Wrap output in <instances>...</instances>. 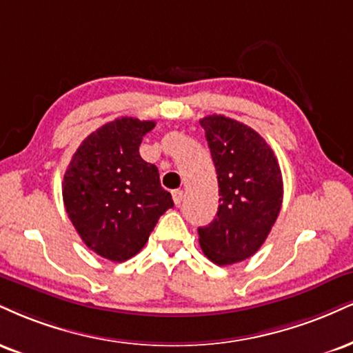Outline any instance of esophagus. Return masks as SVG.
<instances>
[{
    "instance_id": "esophagus-1",
    "label": "esophagus",
    "mask_w": 353,
    "mask_h": 353,
    "mask_svg": "<svg viewBox=\"0 0 353 353\" xmlns=\"http://www.w3.org/2000/svg\"><path fill=\"white\" fill-rule=\"evenodd\" d=\"M182 199H184V192H182V190H174L172 201H174V203H176V205H181Z\"/></svg>"
}]
</instances>
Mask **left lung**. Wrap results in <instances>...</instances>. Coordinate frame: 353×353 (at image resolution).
<instances>
[{
    "label": "left lung",
    "instance_id": "left-lung-1",
    "mask_svg": "<svg viewBox=\"0 0 353 353\" xmlns=\"http://www.w3.org/2000/svg\"><path fill=\"white\" fill-rule=\"evenodd\" d=\"M219 179L217 217L199 227V243L215 265L253 256L270 235L283 203L278 159L256 131L223 114L202 118Z\"/></svg>",
    "mask_w": 353,
    "mask_h": 353
}]
</instances>
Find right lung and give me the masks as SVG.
<instances>
[{"mask_svg": "<svg viewBox=\"0 0 353 353\" xmlns=\"http://www.w3.org/2000/svg\"><path fill=\"white\" fill-rule=\"evenodd\" d=\"M154 121L117 118L83 139L63 174L62 197L83 243L110 261H126L146 245L172 197L154 164L139 156Z\"/></svg>", "mask_w": 353, "mask_h": 353, "instance_id": "obj_1", "label": "right lung"}]
</instances>
